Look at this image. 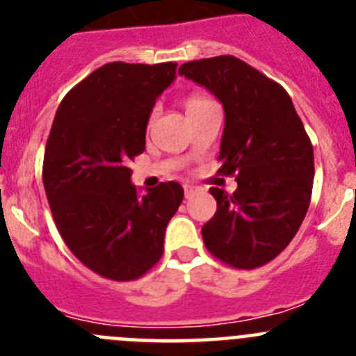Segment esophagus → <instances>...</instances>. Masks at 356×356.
<instances>
[{"instance_id": "esophagus-1", "label": "esophagus", "mask_w": 356, "mask_h": 356, "mask_svg": "<svg viewBox=\"0 0 356 356\" xmlns=\"http://www.w3.org/2000/svg\"><path fill=\"white\" fill-rule=\"evenodd\" d=\"M184 193H185V197H191L194 193H196V187H194V185L185 184L184 185Z\"/></svg>"}]
</instances>
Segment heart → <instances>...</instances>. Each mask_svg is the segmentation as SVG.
<instances>
[{
	"label": "heart",
	"mask_w": 356,
	"mask_h": 356,
	"mask_svg": "<svg viewBox=\"0 0 356 356\" xmlns=\"http://www.w3.org/2000/svg\"><path fill=\"white\" fill-rule=\"evenodd\" d=\"M205 102H209V99H205V97H200V96H194L187 102V108H193V106H197V105H201V103H205Z\"/></svg>",
	"instance_id": "b5f03b06"
}]
</instances>
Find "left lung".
<instances>
[{"label":"left lung","mask_w":356,"mask_h":356,"mask_svg":"<svg viewBox=\"0 0 356 356\" xmlns=\"http://www.w3.org/2000/svg\"><path fill=\"white\" fill-rule=\"evenodd\" d=\"M222 103L219 172L237 175L232 196L212 187L217 212L201 235L213 257L238 269L271 262L298 234L314 185V149L287 90L232 55L180 65Z\"/></svg>","instance_id":"obj_1"}]
</instances>
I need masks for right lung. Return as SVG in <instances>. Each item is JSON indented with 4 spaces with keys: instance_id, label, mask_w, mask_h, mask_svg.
I'll use <instances>...</instances> for the list:
<instances>
[{
    "instance_id": "1",
    "label": "right lung",
    "mask_w": 356,
    "mask_h": 356,
    "mask_svg": "<svg viewBox=\"0 0 356 356\" xmlns=\"http://www.w3.org/2000/svg\"><path fill=\"white\" fill-rule=\"evenodd\" d=\"M175 80V62H110L69 90L53 119L42 168L53 219L74 257L108 280H137L159 262L184 200L176 181L140 196L128 168L146 147L155 102Z\"/></svg>"
}]
</instances>
